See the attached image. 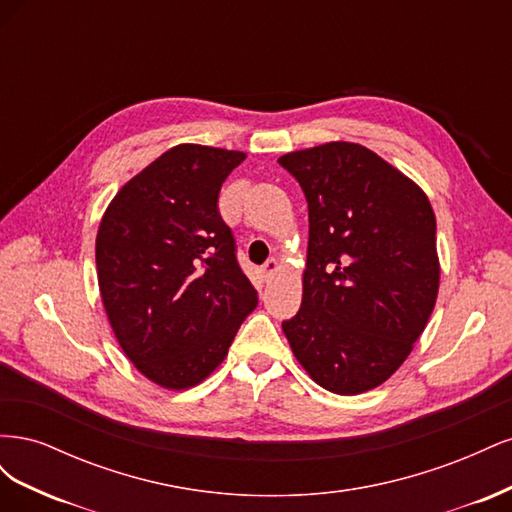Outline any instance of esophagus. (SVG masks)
Returning <instances> with one entry per match:
<instances>
[{
	"label": "esophagus",
	"mask_w": 512,
	"mask_h": 512,
	"mask_svg": "<svg viewBox=\"0 0 512 512\" xmlns=\"http://www.w3.org/2000/svg\"><path fill=\"white\" fill-rule=\"evenodd\" d=\"M280 271V262H277L275 258H271V260H267L265 262V267H262V277H265V280H271V277Z\"/></svg>",
	"instance_id": "34e87169"
}]
</instances>
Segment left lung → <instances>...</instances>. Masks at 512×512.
Returning <instances> with one entry per match:
<instances>
[{"mask_svg": "<svg viewBox=\"0 0 512 512\" xmlns=\"http://www.w3.org/2000/svg\"><path fill=\"white\" fill-rule=\"evenodd\" d=\"M277 162L299 181L309 211L303 301L282 322L284 335L322 389H376L408 359L438 299L429 198L359 143H324Z\"/></svg>", "mask_w": 512, "mask_h": 512, "instance_id": "left-lung-1", "label": "left lung"}]
</instances>
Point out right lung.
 Instances as JSON below:
<instances>
[{"mask_svg":"<svg viewBox=\"0 0 512 512\" xmlns=\"http://www.w3.org/2000/svg\"><path fill=\"white\" fill-rule=\"evenodd\" d=\"M243 151L183 143L132 177L96 237L98 286L121 350L168 391L209 378L258 303L218 211Z\"/></svg>","mask_w":512,"mask_h":512,"instance_id":"obj_1","label":"right lung"}]
</instances>
